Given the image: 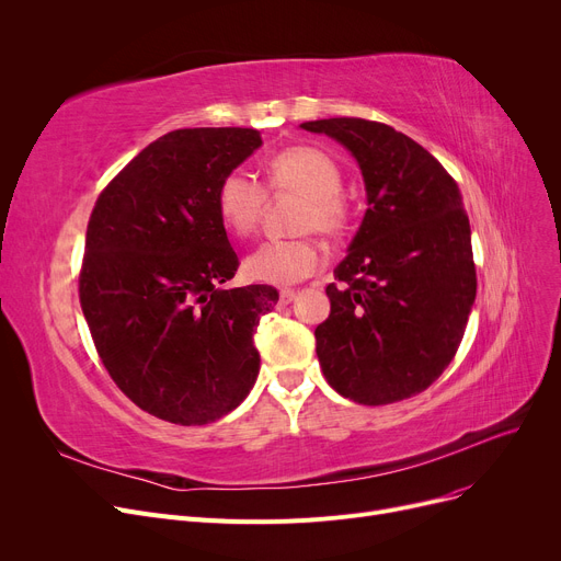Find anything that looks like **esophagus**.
<instances>
[{
  "mask_svg": "<svg viewBox=\"0 0 561 561\" xmlns=\"http://www.w3.org/2000/svg\"><path fill=\"white\" fill-rule=\"evenodd\" d=\"M293 300H296V290H293V288L279 290V302H282V305H290Z\"/></svg>",
  "mask_w": 561,
  "mask_h": 561,
  "instance_id": "esophagus-1",
  "label": "esophagus"
}]
</instances>
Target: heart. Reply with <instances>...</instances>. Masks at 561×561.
<instances>
[{
    "label": "heart",
    "instance_id": "1",
    "mask_svg": "<svg viewBox=\"0 0 561 561\" xmlns=\"http://www.w3.org/2000/svg\"><path fill=\"white\" fill-rule=\"evenodd\" d=\"M271 193L302 195L293 231H318L328 239L345 233L352 220V206L343 195L341 165L311 145L282 150L265 168V186L245 170L227 172L216 191V211L233 239H248L259 227ZM325 263V252L309 233L296 239L261 243L248 259L245 271L252 279L288 286L311 277Z\"/></svg>",
    "mask_w": 561,
    "mask_h": 561
}]
</instances>
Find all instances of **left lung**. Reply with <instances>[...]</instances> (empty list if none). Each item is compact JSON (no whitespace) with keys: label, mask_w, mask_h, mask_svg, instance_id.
Returning a JSON list of instances; mask_svg holds the SVG:
<instances>
[{"label":"left lung","mask_w":561,"mask_h":561,"mask_svg":"<svg viewBox=\"0 0 561 561\" xmlns=\"http://www.w3.org/2000/svg\"><path fill=\"white\" fill-rule=\"evenodd\" d=\"M359 161L368 209L328 286L316 328L330 387L377 407L425 391L455 359L478 277L457 182L425 147L385 123L330 117L300 125Z\"/></svg>","instance_id":"obj_1"}]
</instances>
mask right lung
I'll list each match as a JSON object with an SVG mask.
<instances>
[{
    "mask_svg": "<svg viewBox=\"0 0 561 561\" xmlns=\"http://www.w3.org/2000/svg\"><path fill=\"white\" fill-rule=\"evenodd\" d=\"M261 136L174 129L100 193L85 229L79 302L111 379L147 414L206 425L239 407L259 375L254 330L277 288H225L239 268L216 211L222 176Z\"/></svg>",
    "mask_w": 561,
    "mask_h": 561,
    "instance_id": "1",
    "label": "right lung"
}]
</instances>
